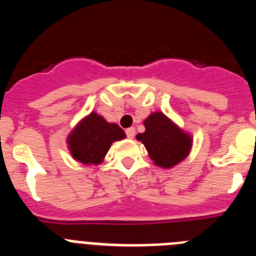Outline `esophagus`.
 I'll return each mask as SVG.
<instances>
[{
    "label": "esophagus",
    "instance_id": "esophagus-1",
    "mask_svg": "<svg viewBox=\"0 0 256 256\" xmlns=\"http://www.w3.org/2000/svg\"><path fill=\"white\" fill-rule=\"evenodd\" d=\"M126 137H128V138H133L136 134V130L134 128H128V130H126Z\"/></svg>",
    "mask_w": 256,
    "mask_h": 256
}]
</instances>
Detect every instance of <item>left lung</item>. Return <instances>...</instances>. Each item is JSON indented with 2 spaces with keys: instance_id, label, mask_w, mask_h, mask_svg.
I'll list each match as a JSON object with an SVG mask.
<instances>
[{
  "instance_id": "8db88e82",
  "label": "left lung",
  "mask_w": 256,
  "mask_h": 256,
  "mask_svg": "<svg viewBox=\"0 0 256 256\" xmlns=\"http://www.w3.org/2000/svg\"><path fill=\"white\" fill-rule=\"evenodd\" d=\"M144 132L136 138L148 150L150 159L162 169L174 168L191 152L194 138L164 112H154L144 120Z\"/></svg>"
}]
</instances>
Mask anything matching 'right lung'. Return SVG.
I'll list each match as a JSON object with an SVG mask.
<instances>
[{"label": "right lung", "instance_id": "add662e5", "mask_svg": "<svg viewBox=\"0 0 256 256\" xmlns=\"http://www.w3.org/2000/svg\"><path fill=\"white\" fill-rule=\"evenodd\" d=\"M126 137L116 123H108L102 115L92 112L76 123L68 134L66 144L74 160L84 165H100L112 142Z\"/></svg>", "mask_w": 256, "mask_h": 256}]
</instances>
